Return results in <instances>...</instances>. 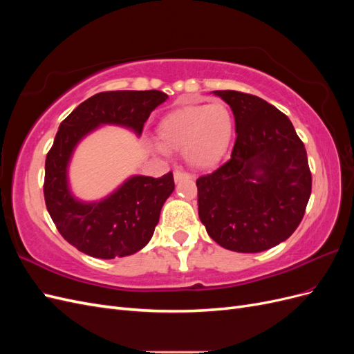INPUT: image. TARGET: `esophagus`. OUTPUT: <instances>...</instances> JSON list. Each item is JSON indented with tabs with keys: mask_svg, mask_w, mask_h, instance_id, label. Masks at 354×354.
Returning <instances> with one entry per match:
<instances>
[{
	"mask_svg": "<svg viewBox=\"0 0 354 354\" xmlns=\"http://www.w3.org/2000/svg\"><path fill=\"white\" fill-rule=\"evenodd\" d=\"M185 178H192V176L189 173H186V171H183V169H176L174 171V180L176 181H181V180H185Z\"/></svg>",
	"mask_w": 354,
	"mask_h": 354,
	"instance_id": "1",
	"label": "esophagus"
}]
</instances>
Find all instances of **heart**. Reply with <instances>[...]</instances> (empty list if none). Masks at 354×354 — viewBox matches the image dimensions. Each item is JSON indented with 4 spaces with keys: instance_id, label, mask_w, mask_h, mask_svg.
<instances>
[{
    "instance_id": "heart-1",
    "label": "heart",
    "mask_w": 354,
    "mask_h": 354,
    "mask_svg": "<svg viewBox=\"0 0 354 354\" xmlns=\"http://www.w3.org/2000/svg\"><path fill=\"white\" fill-rule=\"evenodd\" d=\"M233 127L226 103L192 104L165 115L158 125V138L167 151H185L190 165L211 168L226 155Z\"/></svg>"
}]
</instances>
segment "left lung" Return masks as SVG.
Segmentation results:
<instances>
[{
    "mask_svg": "<svg viewBox=\"0 0 354 354\" xmlns=\"http://www.w3.org/2000/svg\"><path fill=\"white\" fill-rule=\"evenodd\" d=\"M212 93L232 108L238 137L227 162L196 180L199 218L223 248L261 252L304 217L312 194L306 147L273 104L234 90Z\"/></svg>",
    "mask_w": 354,
    "mask_h": 354,
    "instance_id": "8db88e82",
    "label": "left lung"
}]
</instances>
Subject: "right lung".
Wrapping results in <instances>:
<instances>
[{
  "instance_id": "obj_1",
  "label": "right lung",
  "mask_w": 354,
  "mask_h": 354,
  "mask_svg": "<svg viewBox=\"0 0 354 354\" xmlns=\"http://www.w3.org/2000/svg\"><path fill=\"white\" fill-rule=\"evenodd\" d=\"M168 95L158 90L103 91L82 102L62 121L46 158L44 199L59 233L95 259L131 255L151 241L160 208L174 190L173 173L136 176L100 202L84 203L68 187L66 168L73 147L100 124H118L142 134L151 112Z\"/></svg>"
}]
</instances>
